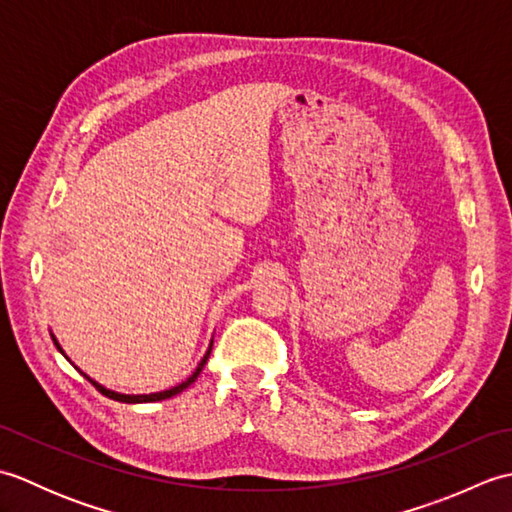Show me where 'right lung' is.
Wrapping results in <instances>:
<instances>
[{
    "mask_svg": "<svg viewBox=\"0 0 512 512\" xmlns=\"http://www.w3.org/2000/svg\"><path fill=\"white\" fill-rule=\"evenodd\" d=\"M52 341H54V336H52ZM54 345H57V350L61 352V347H59V343L57 341H54ZM63 354V352H61ZM209 354H211V350L209 352H206V356L202 358V363L198 365V369H195V372L187 378V380H184V383L182 385H178V387H173V389H167V391H160V394H149V396H125V394H116V391H110V389H105V387H101L99 383H94V380L92 378H88V376H85V378H88L90 380V383L96 387V389H99L101 391V394L103 396H107V398H112V400H118V402H156V400H165V398H171V396H176V394H180V391L182 389H187L191 383H195V378H198L200 376V372H202V367L206 365V361H209Z\"/></svg>",
    "mask_w": 512,
    "mask_h": 512,
    "instance_id": "1",
    "label": "right lung"
}]
</instances>
